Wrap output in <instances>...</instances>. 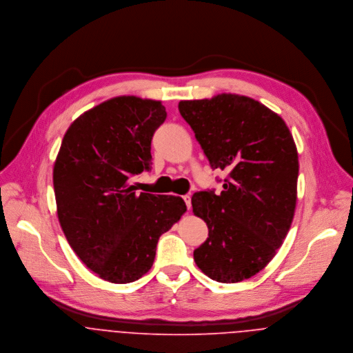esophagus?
I'll return each mask as SVG.
<instances>
[{"label":"esophagus","instance_id":"obj_1","mask_svg":"<svg viewBox=\"0 0 353 353\" xmlns=\"http://www.w3.org/2000/svg\"><path fill=\"white\" fill-rule=\"evenodd\" d=\"M183 201L186 203L188 209L190 210V209H192V197H190V196H183Z\"/></svg>","mask_w":353,"mask_h":353}]
</instances>
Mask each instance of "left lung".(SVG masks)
<instances>
[{
  "instance_id": "8db88e82",
  "label": "left lung",
  "mask_w": 353,
  "mask_h": 353,
  "mask_svg": "<svg viewBox=\"0 0 353 353\" xmlns=\"http://www.w3.org/2000/svg\"><path fill=\"white\" fill-rule=\"evenodd\" d=\"M178 108L210 167L228 172L220 194L192 199L209 230L194 261L219 283L250 279L272 261L292 224L299 175L294 137L280 115L248 97L220 94L179 101Z\"/></svg>"
}]
</instances>
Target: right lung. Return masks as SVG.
Listing matches in <instances>:
<instances>
[{
    "label": "right lung",
    "instance_id": "obj_1",
    "mask_svg": "<svg viewBox=\"0 0 353 353\" xmlns=\"http://www.w3.org/2000/svg\"><path fill=\"white\" fill-rule=\"evenodd\" d=\"M161 101L118 97L81 114L66 130L52 183L61 228L101 279L126 284L153 265L156 245L186 212L176 196L134 192L129 178L151 170V141L165 121Z\"/></svg>",
    "mask_w": 353,
    "mask_h": 353
}]
</instances>
